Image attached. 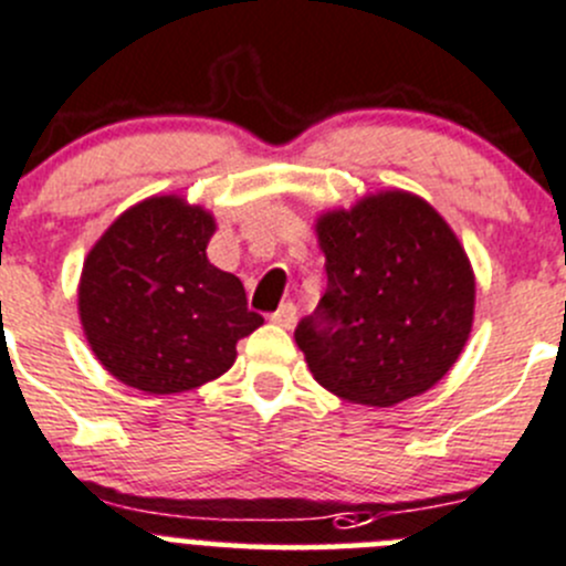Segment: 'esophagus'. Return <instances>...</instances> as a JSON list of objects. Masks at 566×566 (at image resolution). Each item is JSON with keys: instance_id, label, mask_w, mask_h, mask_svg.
I'll return each mask as SVG.
<instances>
[{"instance_id": "1", "label": "esophagus", "mask_w": 566, "mask_h": 566, "mask_svg": "<svg viewBox=\"0 0 566 566\" xmlns=\"http://www.w3.org/2000/svg\"><path fill=\"white\" fill-rule=\"evenodd\" d=\"M271 321L276 323V326H282V328H293L295 326V304H293V301H287V304L279 306V310L271 315Z\"/></svg>"}]
</instances>
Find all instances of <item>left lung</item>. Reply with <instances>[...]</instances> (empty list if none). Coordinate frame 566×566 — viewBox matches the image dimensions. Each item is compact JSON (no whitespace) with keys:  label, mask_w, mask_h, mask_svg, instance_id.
I'll use <instances>...</instances> for the list:
<instances>
[{"label":"left lung","mask_w":566,"mask_h":566,"mask_svg":"<svg viewBox=\"0 0 566 566\" xmlns=\"http://www.w3.org/2000/svg\"><path fill=\"white\" fill-rule=\"evenodd\" d=\"M326 293L295 328L321 387L395 406L434 387L473 328L475 276L446 218L420 196L384 190L315 223Z\"/></svg>","instance_id":"left-lung-1"}]
</instances>
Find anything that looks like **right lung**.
Segmentation results:
<instances>
[{"mask_svg":"<svg viewBox=\"0 0 566 566\" xmlns=\"http://www.w3.org/2000/svg\"><path fill=\"white\" fill-rule=\"evenodd\" d=\"M216 218L179 196L120 212L85 256L80 321L104 370L151 395L196 389L262 326L234 273L207 260Z\"/></svg>","mask_w":566,"mask_h":566,"instance_id":"right-lung-1","label":"right lung"}]
</instances>
